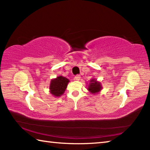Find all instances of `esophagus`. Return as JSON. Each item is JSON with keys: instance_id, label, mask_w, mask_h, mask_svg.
Instances as JSON below:
<instances>
[{"instance_id": "obj_1", "label": "esophagus", "mask_w": 150, "mask_h": 150, "mask_svg": "<svg viewBox=\"0 0 150 150\" xmlns=\"http://www.w3.org/2000/svg\"><path fill=\"white\" fill-rule=\"evenodd\" d=\"M75 79L76 81H79L81 79V77L79 75H76L75 77Z\"/></svg>"}]
</instances>
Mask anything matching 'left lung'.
Here are the masks:
<instances>
[{
    "label": "left lung",
    "mask_w": 150,
    "mask_h": 150,
    "mask_svg": "<svg viewBox=\"0 0 150 150\" xmlns=\"http://www.w3.org/2000/svg\"><path fill=\"white\" fill-rule=\"evenodd\" d=\"M87 89L91 94L95 95L97 94L103 89V87L101 85V83L98 81L95 78L91 79L88 84Z\"/></svg>",
    "instance_id": "left-lung-1"
}]
</instances>
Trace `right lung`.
Returning <instances> with one entry per match:
<instances>
[{
	"label": "right lung",
	"instance_id": "obj_1",
	"mask_svg": "<svg viewBox=\"0 0 150 150\" xmlns=\"http://www.w3.org/2000/svg\"><path fill=\"white\" fill-rule=\"evenodd\" d=\"M69 80L67 78L63 77L62 75L58 76L56 78L51 80L50 84V94L56 97H59L63 95L67 87Z\"/></svg>",
	"mask_w": 150,
	"mask_h": 150
}]
</instances>
